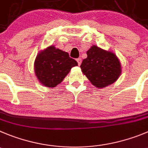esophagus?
Here are the masks:
<instances>
[{
  "mask_svg": "<svg viewBox=\"0 0 148 148\" xmlns=\"http://www.w3.org/2000/svg\"><path fill=\"white\" fill-rule=\"evenodd\" d=\"M77 63H78L79 66H80L81 63H82V59H81V58H77Z\"/></svg>",
  "mask_w": 148,
  "mask_h": 148,
  "instance_id": "esophagus-1",
  "label": "esophagus"
}]
</instances>
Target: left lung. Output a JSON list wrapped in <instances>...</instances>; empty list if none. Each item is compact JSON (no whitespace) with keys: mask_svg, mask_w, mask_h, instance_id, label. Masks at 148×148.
Returning a JSON list of instances; mask_svg holds the SVG:
<instances>
[{"mask_svg":"<svg viewBox=\"0 0 148 148\" xmlns=\"http://www.w3.org/2000/svg\"><path fill=\"white\" fill-rule=\"evenodd\" d=\"M80 67L83 74L97 88L115 82L121 73V63L114 53L93 46L87 52Z\"/></svg>","mask_w":148,"mask_h":148,"instance_id":"obj_1","label":"left lung"}]
</instances>
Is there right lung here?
<instances>
[{"label": "right lung", "instance_id": "right-lung-1", "mask_svg": "<svg viewBox=\"0 0 148 148\" xmlns=\"http://www.w3.org/2000/svg\"><path fill=\"white\" fill-rule=\"evenodd\" d=\"M78 65L68 52L51 46L38 53L36 58L35 73L41 83L54 88L60 84L71 68Z\"/></svg>", "mask_w": 148, "mask_h": 148}]
</instances>
